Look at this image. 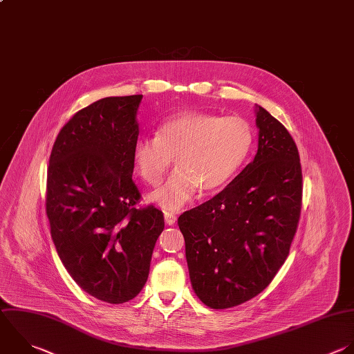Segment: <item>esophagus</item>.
<instances>
[{
	"label": "esophagus",
	"instance_id": "34e87169",
	"mask_svg": "<svg viewBox=\"0 0 354 354\" xmlns=\"http://www.w3.org/2000/svg\"><path fill=\"white\" fill-rule=\"evenodd\" d=\"M176 220H177L176 214H173V213H165V221H166L167 225H173V224L176 223Z\"/></svg>",
	"mask_w": 354,
	"mask_h": 354
}]
</instances>
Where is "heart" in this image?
I'll return each instance as SVG.
<instances>
[{"label": "heart", "instance_id": "b5f03b06", "mask_svg": "<svg viewBox=\"0 0 354 354\" xmlns=\"http://www.w3.org/2000/svg\"><path fill=\"white\" fill-rule=\"evenodd\" d=\"M252 141L249 124L238 116L187 111L167 118L156 136L136 141L133 166L144 183L158 185L174 158V173L148 196L174 212L187 205L198 188L212 192L223 187L246 159Z\"/></svg>", "mask_w": 354, "mask_h": 354}]
</instances>
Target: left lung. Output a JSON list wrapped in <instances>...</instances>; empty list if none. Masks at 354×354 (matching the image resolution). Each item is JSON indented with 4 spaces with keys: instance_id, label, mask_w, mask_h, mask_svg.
<instances>
[{
    "instance_id": "8db88e82",
    "label": "left lung",
    "mask_w": 354,
    "mask_h": 354,
    "mask_svg": "<svg viewBox=\"0 0 354 354\" xmlns=\"http://www.w3.org/2000/svg\"><path fill=\"white\" fill-rule=\"evenodd\" d=\"M254 159L210 201L184 212L178 227L196 296L212 308L264 290L286 260L301 209V167L288 130L256 105Z\"/></svg>"
}]
</instances>
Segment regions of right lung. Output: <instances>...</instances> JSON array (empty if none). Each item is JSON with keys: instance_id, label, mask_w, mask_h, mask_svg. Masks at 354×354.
<instances>
[{"instance_id": "1", "label": "right lung", "mask_w": 354, "mask_h": 354, "mask_svg": "<svg viewBox=\"0 0 354 354\" xmlns=\"http://www.w3.org/2000/svg\"><path fill=\"white\" fill-rule=\"evenodd\" d=\"M142 95L108 97L59 131L47 171V216L58 256L76 283L106 303L144 288L165 228L155 206L137 209L133 147Z\"/></svg>"}]
</instances>
